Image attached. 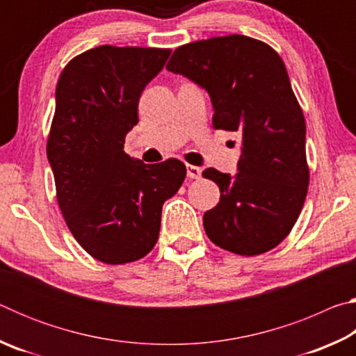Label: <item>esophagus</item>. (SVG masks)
Here are the masks:
<instances>
[{"label": "esophagus", "mask_w": 356, "mask_h": 356, "mask_svg": "<svg viewBox=\"0 0 356 356\" xmlns=\"http://www.w3.org/2000/svg\"><path fill=\"white\" fill-rule=\"evenodd\" d=\"M202 174V170L197 166H193V165H186V176L190 179H200Z\"/></svg>", "instance_id": "esophagus-1"}]
</instances>
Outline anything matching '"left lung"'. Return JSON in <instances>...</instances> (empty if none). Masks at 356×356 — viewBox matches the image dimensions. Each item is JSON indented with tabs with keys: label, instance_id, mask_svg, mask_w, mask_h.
<instances>
[{
	"label": "left lung",
	"instance_id": "obj_1",
	"mask_svg": "<svg viewBox=\"0 0 356 356\" xmlns=\"http://www.w3.org/2000/svg\"><path fill=\"white\" fill-rule=\"evenodd\" d=\"M166 69L209 92L213 129L242 134L236 176L202 172L221 193L204 213L209 238L242 256L275 248L292 231L309 185L305 118L282 59L261 40L231 34L179 47Z\"/></svg>",
	"mask_w": 356,
	"mask_h": 356
}]
</instances>
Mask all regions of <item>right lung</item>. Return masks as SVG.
Returning <instances> with one entry per match:
<instances>
[{
	"label": "right lung",
	"instance_id": "add662e5",
	"mask_svg": "<svg viewBox=\"0 0 356 356\" xmlns=\"http://www.w3.org/2000/svg\"><path fill=\"white\" fill-rule=\"evenodd\" d=\"M170 55L166 48L95 47L58 80L47 156L72 236L100 262L146 256L159 238L161 207L186 176L176 159L144 165L124 152L141 92Z\"/></svg>",
	"mask_w": 356,
	"mask_h": 356
}]
</instances>
